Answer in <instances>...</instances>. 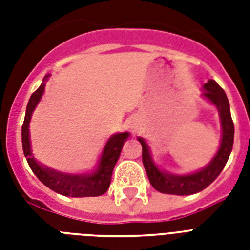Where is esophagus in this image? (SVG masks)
<instances>
[{
	"instance_id": "1",
	"label": "esophagus",
	"mask_w": 250,
	"mask_h": 250,
	"mask_svg": "<svg viewBox=\"0 0 250 250\" xmlns=\"http://www.w3.org/2000/svg\"><path fill=\"white\" fill-rule=\"evenodd\" d=\"M137 125H137V121H136V119H131V121L128 122V127H129V128H131V129H136V128H137Z\"/></svg>"
}]
</instances>
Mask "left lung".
<instances>
[{
  "label": "left lung",
  "mask_w": 250,
  "mask_h": 250,
  "mask_svg": "<svg viewBox=\"0 0 250 250\" xmlns=\"http://www.w3.org/2000/svg\"><path fill=\"white\" fill-rule=\"evenodd\" d=\"M202 90H204L201 93L202 97L217 107L219 119H221L222 136L218 152L215 153L213 160L205 167H202L201 170L184 175L171 174L165 170H161L158 165L153 161L152 152H150V146L148 143L143 137H137V140L140 141L143 146V164H144L149 182L153 188L161 193L188 196V194L201 192L218 178V175L225 168L229 154L232 152L235 127H233L232 118H231L229 98L226 96L225 90L213 79H209L208 83L202 85Z\"/></svg>",
  "instance_id": "1"
}]
</instances>
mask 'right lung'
Returning a JSON list of instances; mask_svg holds the SVG:
<instances>
[{"instance_id": "1", "label": "right lung", "mask_w": 250, "mask_h": 250, "mask_svg": "<svg viewBox=\"0 0 250 250\" xmlns=\"http://www.w3.org/2000/svg\"><path fill=\"white\" fill-rule=\"evenodd\" d=\"M50 75L44 78V83L39 86L36 92H33L29 98L27 110H25L24 123L21 125V145L24 152L25 160L28 162L31 170L36 175L42 184L50 188L57 193L67 197H96L101 196L109 189L111 175L114 166L121 156L122 148L129 137V132L114 133L106 141L102 149L101 157L97 162V167L90 172H79V174H70L62 171L54 170L50 167L41 165L33 157L31 149V139H29V122L32 117L33 110L36 109L37 104L40 102L45 90V82Z\"/></svg>"}]
</instances>
